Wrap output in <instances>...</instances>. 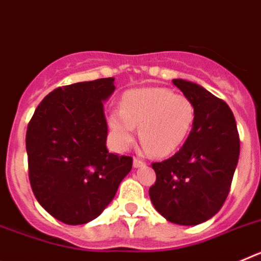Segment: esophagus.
I'll use <instances>...</instances> for the list:
<instances>
[{
    "label": "esophagus",
    "mask_w": 261,
    "mask_h": 261,
    "mask_svg": "<svg viewBox=\"0 0 261 261\" xmlns=\"http://www.w3.org/2000/svg\"><path fill=\"white\" fill-rule=\"evenodd\" d=\"M133 166H135V167H142V166H145V162L141 161L140 158H137V156H135V158H133Z\"/></svg>",
    "instance_id": "esophagus-1"
}]
</instances>
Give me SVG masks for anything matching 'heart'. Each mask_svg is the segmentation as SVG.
Here are the masks:
<instances>
[{
    "label": "heart",
    "instance_id": "b5f03b06",
    "mask_svg": "<svg viewBox=\"0 0 261 261\" xmlns=\"http://www.w3.org/2000/svg\"><path fill=\"white\" fill-rule=\"evenodd\" d=\"M195 120L196 107L187 95L167 87H144L124 94L120 110L111 112L108 124L121 149L133 144L136 126H140L145 149L163 156L186 142Z\"/></svg>",
    "mask_w": 261,
    "mask_h": 261
}]
</instances>
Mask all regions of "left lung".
<instances>
[{
	"label": "left lung",
	"instance_id": "1",
	"mask_svg": "<svg viewBox=\"0 0 261 261\" xmlns=\"http://www.w3.org/2000/svg\"><path fill=\"white\" fill-rule=\"evenodd\" d=\"M196 107V120L183 146L171 158L151 163L156 174L149 196L166 220L193 226L208 221L229 195L239 158L234 115L222 99L200 85L172 80Z\"/></svg>",
	"mask_w": 261,
	"mask_h": 261
}]
</instances>
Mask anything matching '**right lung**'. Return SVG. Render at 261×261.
Segmentation results:
<instances>
[{
    "label": "right lung",
    "mask_w": 261,
    "mask_h": 261,
    "mask_svg": "<svg viewBox=\"0 0 261 261\" xmlns=\"http://www.w3.org/2000/svg\"><path fill=\"white\" fill-rule=\"evenodd\" d=\"M115 78L57 87L30 120L29 177L39 204L66 225L93 221L112 201L132 168V156L107 150L103 102Z\"/></svg>",
    "instance_id": "right-lung-1"
}]
</instances>
